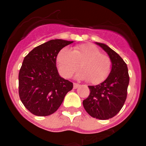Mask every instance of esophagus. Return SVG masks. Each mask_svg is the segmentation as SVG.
Listing matches in <instances>:
<instances>
[{
    "label": "esophagus",
    "instance_id": "obj_1",
    "mask_svg": "<svg viewBox=\"0 0 146 146\" xmlns=\"http://www.w3.org/2000/svg\"><path fill=\"white\" fill-rule=\"evenodd\" d=\"M79 86H80V84H78V83H76V82H74V86H73V88H74V89H76V88H77L79 87Z\"/></svg>",
    "mask_w": 146,
    "mask_h": 146
}]
</instances>
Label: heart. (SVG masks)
<instances>
[{
	"mask_svg": "<svg viewBox=\"0 0 146 146\" xmlns=\"http://www.w3.org/2000/svg\"><path fill=\"white\" fill-rule=\"evenodd\" d=\"M57 65L60 74L68 78L79 70L82 71L78 77L88 79L93 84L103 82L111 71L112 62L110 57L101 51L95 45L82 44L74 47L70 50L64 48L58 52Z\"/></svg>",
	"mask_w": 146,
	"mask_h": 146,
	"instance_id": "obj_1",
	"label": "heart"
}]
</instances>
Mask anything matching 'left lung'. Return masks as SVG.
<instances>
[{"label":"left lung","mask_w":146,"mask_h":146,"mask_svg":"<svg viewBox=\"0 0 146 146\" xmlns=\"http://www.w3.org/2000/svg\"><path fill=\"white\" fill-rule=\"evenodd\" d=\"M96 44L109 55L112 62L111 71L104 82L88 86L91 93L82 104L93 118L107 120L114 117L123 108L127 96L129 76L127 65L117 52L105 44Z\"/></svg>","instance_id":"left-lung-1"}]
</instances>
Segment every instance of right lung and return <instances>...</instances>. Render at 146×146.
<instances>
[{
  "mask_svg": "<svg viewBox=\"0 0 146 146\" xmlns=\"http://www.w3.org/2000/svg\"><path fill=\"white\" fill-rule=\"evenodd\" d=\"M73 43L52 39L35 47L26 55L19 72V95L24 106L38 116L55 113L73 83L60 77L56 67L60 50Z\"/></svg>",
  "mask_w": 146,
  "mask_h": 146,
  "instance_id": "obj_1",
  "label": "right lung"
}]
</instances>
